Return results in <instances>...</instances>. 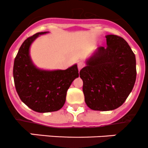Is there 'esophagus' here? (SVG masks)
Segmentation results:
<instances>
[{
	"label": "esophagus",
	"instance_id": "obj_1",
	"mask_svg": "<svg viewBox=\"0 0 148 148\" xmlns=\"http://www.w3.org/2000/svg\"><path fill=\"white\" fill-rule=\"evenodd\" d=\"M84 67V63L83 62H79L78 63V70H81V69L83 68V67Z\"/></svg>",
	"mask_w": 148,
	"mask_h": 148
}]
</instances>
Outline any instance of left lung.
<instances>
[{
	"label": "left lung",
	"instance_id": "obj_1",
	"mask_svg": "<svg viewBox=\"0 0 148 148\" xmlns=\"http://www.w3.org/2000/svg\"><path fill=\"white\" fill-rule=\"evenodd\" d=\"M106 47H99L80 71L85 103L95 111H112L123 104L136 78V57L123 38L106 36Z\"/></svg>",
	"mask_w": 148,
	"mask_h": 148
}]
</instances>
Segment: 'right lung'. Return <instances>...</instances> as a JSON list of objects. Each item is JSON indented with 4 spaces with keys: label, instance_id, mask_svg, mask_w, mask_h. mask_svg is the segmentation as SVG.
<instances>
[{
    "label": "right lung",
    "instance_id": "add662e5",
    "mask_svg": "<svg viewBox=\"0 0 148 148\" xmlns=\"http://www.w3.org/2000/svg\"><path fill=\"white\" fill-rule=\"evenodd\" d=\"M47 33L40 32L27 38L20 46L13 67L14 85L20 100L40 113L61 109L67 89L79 76L76 64L64 70H42L34 64L30 56L31 45L38 36Z\"/></svg>",
    "mask_w": 148,
    "mask_h": 148
}]
</instances>
